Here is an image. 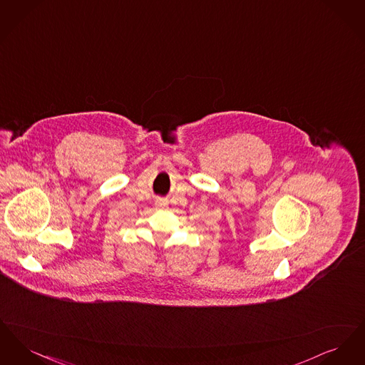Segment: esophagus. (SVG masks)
Returning <instances> with one entry per match:
<instances>
[{
    "mask_svg": "<svg viewBox=\"0 0 365 365\" xmlns=\"http://www.w3.org/2000/svg\"><path fill=\"white\" fill-rule=\"evenodd\" d=\"M156 207L158 209H165L168 207V202L165 200H157Z\"/></svg>",
    "mask_w": 365,
    "mask_h": 365,
    "instance_id": "34e87169",
    "label": "esophagus"
}]
</instances>
